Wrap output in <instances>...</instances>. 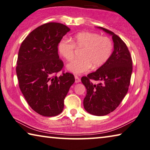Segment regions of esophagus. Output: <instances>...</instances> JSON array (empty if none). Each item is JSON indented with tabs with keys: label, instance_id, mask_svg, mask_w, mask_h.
<instances>
[{
	"label": "esophagus",
	"instance_id": "1",
	"mask_svg": "<svg viewBox=\"0 0 150 150\" xmlns=\"http://www.w3.org/2000/svg\"><path fill=\"white\" fill-rule=\"evenodd\" d=\"M74 78H75V82L76 83H78V82H80V78L78 77V76H74Z\"/></svg>",
	"mask_w": 150,
	"mask_h": 150
}]
</instances>
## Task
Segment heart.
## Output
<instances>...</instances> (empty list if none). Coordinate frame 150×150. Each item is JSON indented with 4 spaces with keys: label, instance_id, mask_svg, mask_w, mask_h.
<instances>
[{
    "label": "heart",
    "instance_id": "1",
    "mask_svg": "<svg viewBox=\"0 0 150 150\" xmlns=\"http://www.w3.org/2000/svg\"><path fill=\"white\" fill-rule=\"evenodd\" d=\"M72 43L62 40L58 45V52L65 60H71L74 56L75 48L82 49L80 59L66 65V69L74 74H81L90 70L93 65L98 68L107 62L111 56L114 45L111 39L99 34L83 32L74 36Z\"/></svg>",
    "mask_w": 150,
    "mask_h": 150
}]
</instances>
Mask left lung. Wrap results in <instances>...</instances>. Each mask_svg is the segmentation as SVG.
<instances>
[{
	"mask_svg": "<svg viewBox=\"0 0 150 150\" xmlns=\"http://www.w3.org/2000/svg\"><path fill=\"white\" fill-rule=\"evenodd\" d=\"M96 28L112 36L114 51L104 64L82 77L81 81L86 88L83 102L86 111L102 116L114 111L126 95L132 73V60L127 46L118 36L102 27ZM92 79L99 83L93 84Z\"/></svg>",
	"mask_w": 150,
	"mask_h": 150,
	"instance_id": "obj_1",
	"label": "left lung"
}]
</instances>
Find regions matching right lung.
<instances>
[{
	"label": "right lung",
	"instance_id": "1",
	"mask_svg": "<svg viewBox=\"0 0 150 150\" xmlns=\"http://www.w3.org/2000/svg\"><path fill=\"white\" fill-rule=\"evenodd\" d=\"M70 30L61 23L42 24L26 36L19 49L16 70L20 89L31 108L43 116L62 112L64 100L75 81L70 73L56 76L64 66L58 45Z\"/></svg>",
	"mask_w": 150,
	"mask_h": 150
}]
</instances>
